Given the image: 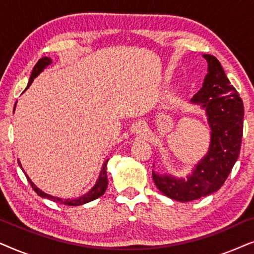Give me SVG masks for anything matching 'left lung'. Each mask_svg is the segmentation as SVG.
<instances>
[{
    "instance_id": "obj_1",
    "label": "left lung",
    "mask_w": 254,
    "mask_h": 254,
    "mask_svg": "<svg viewBox=\"0 0 254 254\" xmlns=\"http://www.w3.org/2000/svg\"><path fill=\"white\" fill-rule=\"evenodd\" d=\"M203 58L208 62V74L192 103L206 109L211 128L209 151L187 179L152 171L157 189L180 202L200 199L220 190L241 152L244 121L243 100L230 84L220 61L209 54H203Z\"/></svg>"
}]
</instances>
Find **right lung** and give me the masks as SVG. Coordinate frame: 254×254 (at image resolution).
<instances>
[{
  "mask_svg": "<svg viewBox=\"0 0 254 254\" xmlns=\"http://www.w3.org/2000/svg\"><path fill=\"white\" fill-rule=\"evenodd\" d=\"M51 64H52V60H51L50 58H41L40 60L37 62L36 65H34L33 69H32V72H31V77L29 79V83H27L26 89L31 85V83L33 82V79L36 78L37 76L39 75L40 72L44 70V68H46L47 65ZM107 162H109V159H107V161H105V163H104L102 171H100L98 182H97V184H96L95 186H93V189L91 190H89V192L86 193V194H84V195H83V196L78 197V199L62 200V199H59V197L48 195V194L44 193L43 190H40L39 189H38V187L34 185L32 182H31V179L29 178V177H27L26 175L25 176H26V179L29 180V183L31 184V186H32V189L34 190V192H36L38 195H40V196H43V197H47V199H50L52 201H55V202H60L62 204H67V206H81V204L88 203V202H90V201H93L95 199H98L99 196H102L103 194L105 193V190L107 189V184H109V180H107V172H106ZM18 164L20 166V163L19 162H18ZM20 168H22V166H20Z\"/></svg>",
  "mask_w": 254,
  "mask_h": 254,
  "instance_id": "obj_1",
  "label": "right lung"
}]
</instances>
